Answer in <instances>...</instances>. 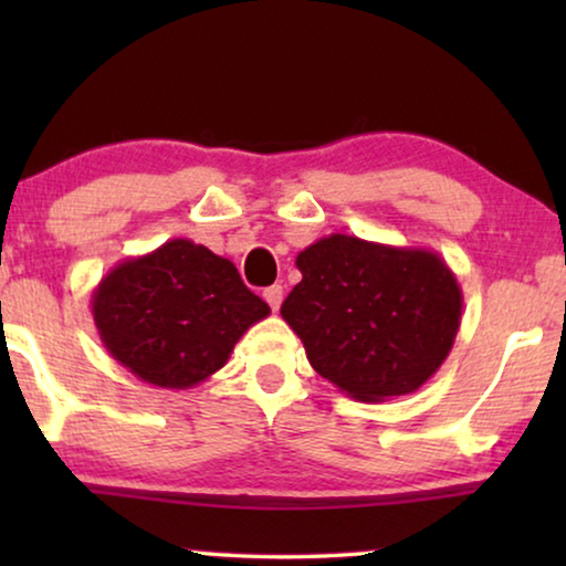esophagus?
I'll return each mask as SVG.
<instances>
[{
  "label": "esophagus",
  "instance_id": "obj_1",
  "mask_svg": "<svg viewBox=\"0 0 566 566\" xmlns=\"http://www.w3.org/2000/svg\"><path fill=\"white\" fill-rule=\"evenodd\" d=\"M262 298L268 301L273 312H277V308H281V304H283V285H270V289L262 291Z\"/></svg>",
  "mask_w": 566,
  "mask_h": 566
}]
</instances>
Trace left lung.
Listing matches in <instances>:
<instances>
[{
  "label": "left lung",
  "mask_w": 566,
  "mask_h": 566,
  "mask_svg": "<svg viewBox=\"0 0 566 566\" xmlns=\"http://www.w3.org/2000/svg\"><path fill=\"white\" fill-rule=\"evenodd\" d=\"M296 268L281 316L316 374L347 397L412 394L443 366L463 296L438 252L329 234L298 252Z\"/></svg>",
  "instance_id": "left-lung-1"
}]
</instances>
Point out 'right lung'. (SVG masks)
<instances>
[{"label":"right lung","instance_id":"add662e5","mask_svg":"<svg viewBox=\"0 0 566 566\" xmlns=\"http://www.w3.org/2000/svg\"><path fill=\"white\" fill-rule=\"evenodd\" d=\"M268 314L270 306L247 289L234 262L190 239H169L149 254L120 260L92 291L105 350L159 389L206 381Z\"/></svg>","mask_w":566,"mask_h":566}]
</instances>
